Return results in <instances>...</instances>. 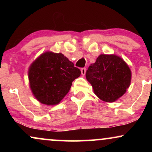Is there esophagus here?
<instances>
[{"label":"esophagus","instance_id":"1","mask_svg":"<svg viewBox=\"0 0 152 152\" xmlns=\"http://www.w3.org/2000/svg\"><path fill=\"white\" fill-rule=\"evenodd\" d=\"M81 72L82 75H85V74H86V68H82L81 69Z\"/></svg>","mask_w":152,"mask_h":152}]
</instances>
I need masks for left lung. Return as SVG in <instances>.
Here are the masks:
<instances>
[{"label":"left lung","instance_id":"obj_1","mask_svg":"<svg viewBox=\"0 0 152 152\" xmlns=\"http://www.w3.org/2000/svg\"><path fill=\"white\" fill-rule=\"evenodd\" d=\"M86 77L99 99L106 102H114L126 91L132 73L120 57L102 54L89 66Z\"/></svg>","mask_w":152,"mask_h":152}]
</instances>
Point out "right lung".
<instances>
[{"mask_svg": "<svg viewBox=\"0 0 152 152\" xmlns=\"http://www.w3.org/2000/svg\"><path fill=\"white\" fill-rule=\"evenodd\" d=\"M80 75V69L66 56L53 52L40 56L28 70L29 83L34 96L46 105L58 104Z\"/></svg>", "mask_w": 152, "mask_h": 152, "instance_id": "add662e5", "label": "right lung"}]
</instances>
